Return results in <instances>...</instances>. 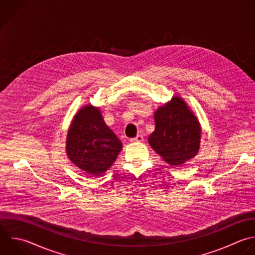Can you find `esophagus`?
I'll list each match as a JSON object with an SVG mask.
<instances>
[{
  "label": "esophagus",
  "mask_w": 255,
  "mask_h": 255,
  "mask_svg": "<svg viewBox=\"0 0 255 255\" xmlns=\"http://www.w3.org/2000/svg\"><path fill=\"white\" fill-rule=\"evenodd\" d=\"M141 141H143V136L141 134H137L135 137L130 139V142H132V143L133 142H141Z\"/></svg>",
  "instance_id": "obj_1"
}]
</instances>
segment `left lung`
Instances as JSON below:
<instances>
[{
	"label": "left lung",
	"instance_id": "1",
	"mask_svg": "<svg viewBox=\"0 0 255 255\" xmlns=\"http://www.w3.org/2000/svg\"><path fill=\"white\" fill-rule=\"evenodd\" d=\"M153 117L155 128L148 136V143L166 163L180 165L197 154L201 127L182 98L173 96Z\"/></svg>",
	"mask_w": 255,
	"mask_h": 255
}]
</instances>
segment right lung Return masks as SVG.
Wrapping results in <instances>:
<instances>
[{"label":"right lung","mask_w":255,"mask_h":255,"mask_svg":"<svg viewBox=\"0 0 255 255\" xmlns=\"http://www.w3.org/2000/svg\"><path fill=\"white\" fill-rule=\"evenodd\" d=\"M123 143L106 125L100 108L82 107L75 115L67 134L69 159L89 176L107 171L116 161Z\"/></svg>","instance_id":"add662e5"}]
</instances>
